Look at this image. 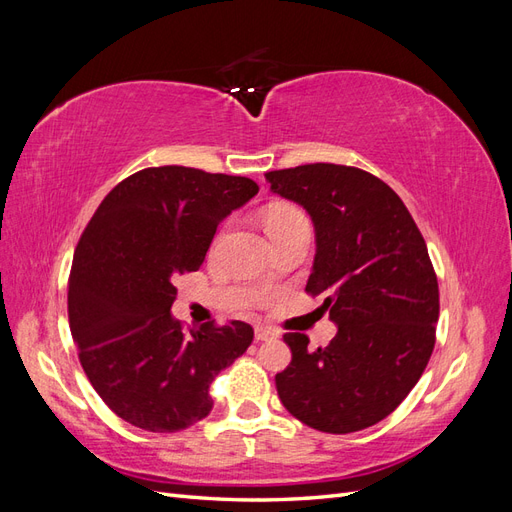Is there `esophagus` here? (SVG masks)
Instances as JSON below:
<instances>
[{"label":"esophagus","instance_id":"1","mask_svg":"<svg viewBox=\"0 0 512 512\" xmlns=\"http://www.w3.org/2000/svg\"><path fill=\"white\" fill-rule=\"evenodd\" d=\"M254 335H256V342H271V339L280 337V333H277V331L271 329V327H256V329H254Z\"/></svg>","mask_w":512,"mask_h":512}]
</instances>
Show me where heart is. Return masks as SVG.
<instances>
[{
  "label": "heart",
  "instance_id": "heart-1",
  "mask_svg": "<svg viewBox=\"0 0 512 512\" xmlns=\"http://www.w3.org/2000/svg\"><path fill=\"white\" fill-rule=\"evenodd\" d=\"M297 218H303V213L292 209V207H284V205H277V207H271L265 215V226L269 232H273L277 226H282L290 220H297Z\"/></svg>",
  "mask_w": 512,
  "mask_h": 512
}]
</instances>
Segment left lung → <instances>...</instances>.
<instances>
[{
	"label": "left lung",
	"instance_id": "8db88e82",
	"mask_svg": "<svg viewBox=\"0 0 512 512\" xmlns=\"http://www.w3.org/2000/svg\"><path fill=\"white\" fill-rule=\"evenodd\" d=\"M265 177L314 222L305 290L337 324L318 350L303 333L284 335L292 361L275 376L277 395L324 433L376 425L414 389L436 344L440 292L421 230L389 185L361 168L318 162Z\"/></svg>",
	"mask_w": 512,
	"mask_h": 512
}]
</instances>
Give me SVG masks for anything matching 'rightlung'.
I'll return each instance as SVG.
<instances>
[{"instance_id":"obj_1","label":"right lung","mask_w":512,"mask_h":512,"mask_svg":"<svg viewBox=\"0 0 512 512\" xmlns=\"http://www.w3.org/2000/svg\"><path fill=\"white\" fill-rule=\"evenodd\" d=\"M258 194L247 177L158 166L106 194L76 245L68 318L85 374L123 421L173 433L211 412L209 386L250 348L230 320L183 333L175 282L198 271L220 222Z\"/></svg>"}]
</instances>
